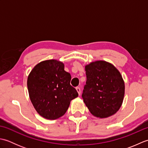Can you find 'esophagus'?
Instances as JSON below:
<instances>
[{
	"instance_id": "esophagus-1",
	"label": "esophagus",
	"mask_w": 148,
	"mask_h": 148,
	"mask_svg": "<svg viewBox=\"0 0 148 148\" xmlns=\"http://www.w3.org/2000/svg\"><path fill=\"white\" fill-rule=\"evenodd\" d=\"M76 89L77 90L78 94H79V95H80V94H81V89H80V88L79 87H76Z\"/></svg>"
}]
</instances>
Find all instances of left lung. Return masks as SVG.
I'll list each match as a JSON object with an SVG mask.
<instances>
[{
    "mask_svg": "<svg viewBox=\"0 0 148 148\" xmlns=\"http://www.w3.org/2000/svg\"><path fill=\"white\" fill-rule=\"evenodd\" d=\"M85 71L86 83L82 97L91 114L99 118L116 114L125 95V82L120 72L103 60L86 65Z\"/></svg>",
    "mask_w": 148,
    "mask_h": 148,
    "instance_id": "1",
    "label": "left lung"
}]
</instances>
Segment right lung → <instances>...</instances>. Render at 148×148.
Here are the masks:
<instances>
[{
	"instance_id": "1",
	"label": "right lung",
	"mask_w": 148,
	"mask_h": 148,
	"mask_svg": "<svg viewBox=\"0 0 148 148\" xmlns=\"http://www.w3.org/2000/svg\"><path fill=\"white\" fill-rule=\"evenodd\" d=\"M71 79L64 64L57 60L40 62L32 69L27 88L31 102L40 116L53 120L65 114L71 100L78 96Z\"/></svg>"
}]
</instances>
